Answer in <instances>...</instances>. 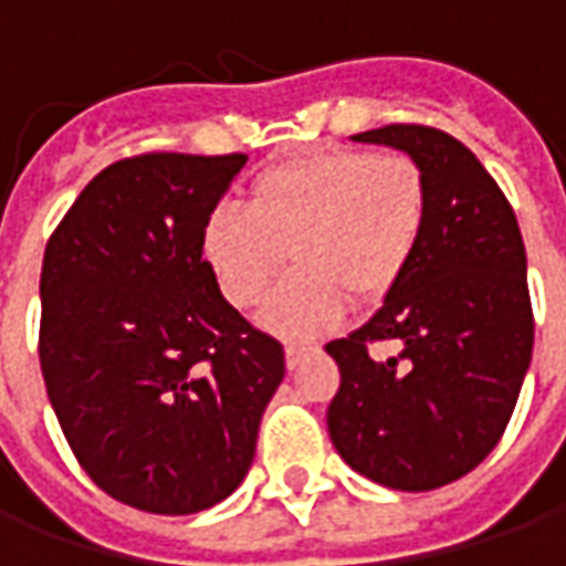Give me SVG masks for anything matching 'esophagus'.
<instances>
[{
	"mask_svg": "<svg viewBox=\"0 0 566 566\" xmlns=\"http://www.w3.org/2000/svg\"><path fill=\"white\" fill-rule=\"evenodd\" d=\"M308 352H315V348H312V345H296V343L284 345V364H287V369L300 367Z\"/></svg>",
	"mask_w": 566,
	"mask_h": 566,
	"instance_id": "1",
	"label": "esophagus"
}]
</instances>
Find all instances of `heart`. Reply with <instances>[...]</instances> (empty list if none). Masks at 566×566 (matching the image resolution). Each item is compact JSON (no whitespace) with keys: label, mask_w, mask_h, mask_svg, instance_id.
<instances>
[{"label":"heart","mask_w":566,"mask_h":566,"mask_svg":"<svg viewBox=\"0 0 566 566\" xmlns=\"http://www.w3.org/2000/svg\"><path fill=\"white\" fill-rule=\"evenodd\" d=\"M427 178L403 150L321 148L263 169L245 211L218 206L202 223V258L223 300L254 308L284 270L260 324L279 336L331 331L352 303H379L400 284L427 227Z\"/></svg>","instance_id":"heart-1"}]
</instances>
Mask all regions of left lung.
I'll list each match as a JSON object with an SVG mask.
<instances>
[{
    "label": "left lung",
    "mask_w": 566,
    "mask_h": 566,
    "mask_svg": "<svg viewBox=\"0 0 566 566\" xmlns=\"http://www.w3.org/2000/svg\"><path fill=\"white\" fill-rule=\"evenodd\" d=\"M352 139L416 157L430 209L416 258L379 312L327 343L343 376L327 430L360 475L394 491H433L485 461L531 367L522 230L497 181L449 133L388 124ZM376 342L401 352L373 358Z\"/></svg>",
    "instance_id": "1"
}]
</instances>
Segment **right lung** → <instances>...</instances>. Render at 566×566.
I'll return each mask as SVG.
<instances>
[{"label": "right lung", "instance_id": "right-lung-1", "mask_svg": "<svg viewBox=\"0 0 566 566\" xmlns=\"http://www.w3.org/2000/svg\"><path fill=\"white\" fill-rule=\"evenodd\" d=\"M245 154H139L72 202L42 263L39 357L72 454L105 494L157 515L230 497L258 449L284 348L202 260V223Z\"/></svg>", "mask_w": 566, "mask_h": 566}]
</instances>
